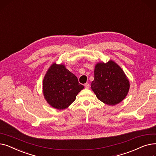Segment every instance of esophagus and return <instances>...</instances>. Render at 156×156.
I'll return each mask as SVG.
<instances>
[{"label":"esophagus","instance_id":"esophagus-1","mask_svg":"<svg viewBox=\"0 0 156 156\" xmlns=\"http://www.w3.org/2000/svg\"><path fill=\"white\" fill-rule=\"evenodd\" d=\"M84 86H85V88L86 89H88L89 87H90V85H89L88 83H85V84L84 85Z\"/></svg>","mask_w":156,"mask_h":156}]
</instances>
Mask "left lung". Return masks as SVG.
Listing matches in <instances>:
<instances>
[{
    "instance_id": "left-lung-1",
    "label": "left lung",
    "mask_w": 156,
    "mask_h": 156,
    "mask_svg": "<svg viewBox=\"0 0 156 156\" xmlns=\"http://www.w3.org/2000/svg\"><path fill=\"white\" fill-rule=\"evenodd\" d=\"M129 86L128 77L116 62L109 60L95 64L91 88L103 103L109 105L118 104L125 99Z\"/></svg>"
}]
</instances>
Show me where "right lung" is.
Here are the masks:
<instances>
[{
	"instance_id": "right-lung-1",
	"label": "right lung",
	"mask_w": 156,
	"mask_h": 156,
	"mask_svg": "<svg viewBox=\"0 0 156 156\" xmlns=\"http://www.w3.org/2000/svg\"><path fill=\"white\" fill-rule=\"evenodd\" d=\"M43 94L51 107L59 110L68 108L84 88L77 77L66 68L64 64L54 62L47 71L43 80Z\"/></svg>"
}]
</instances>
